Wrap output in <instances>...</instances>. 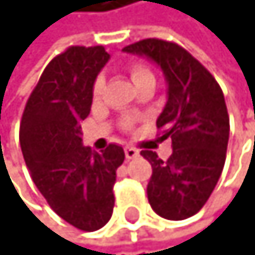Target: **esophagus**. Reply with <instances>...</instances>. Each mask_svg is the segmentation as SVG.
I'll use <instances>...</instances> for the list:
<instances>
[{
    "label": "esophagus",
    "instance_id": "esophagus-1",
    "mask_svg": "<svg viewBox=\"0 0 255 255\" xmlns=\"http://www.w3.org/2000/svg\"><path fill=\"white\" fill-rule=\"evenodd\" d=\"M125 153H126V158L128 159H134L138 156V150L134 148V147H130V145H128V147L125 148Z\"/></svg>",
    "mask_w": 255,
    "mask_h": 255
}]
</instances>
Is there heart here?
<instances>
[{
    "instance_id": "obj_1",
    "label": "heart",
    "mask_w": 255,
    "mask_h": 255,
    "mask_svg": "<svg viewBox=\"0 0 255 255\" xmlns=\"http://www.w3.org/2000/svg\"><path fill=\"white\" fill-rule=\"evenodd\" d=\"M129 73H130V78H132L134 84L142 81V80H147V78H153V73L145 65H142V63H132V65L129 67ZM104 84H105L104 78L97 76L96 81H94V86H92V94H94V97H99L100 94H102ZM123 125H125L126 129H129L130 126H132V120H125Z\"/></svg>"
}]
</instances>
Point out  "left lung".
Returning <instances> with one entry per match:
<instances>
[{
	"label": "left lung",
	"instance_id": "8db88e82",
	"mask_svg": "<svg viewBox=\"0 0 255 255\" xmlns=\"http://www.w3.org/2000/svg\"><path fill=\"white\" fill-rule=\"evenodd\" d=\"M123 51L156 62L167 83L156 128L159 140H172V155L163 161L151 150L140 151L153 167L148 203L164 219H188L209 200L225 164L230 120L224 92L192 54L171 41L147 38Z\"/></svg>",
	"mask_w": 255,
	"mask_h": 255
}]
</instances>
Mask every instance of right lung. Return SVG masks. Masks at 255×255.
I'll return each instance as SVG.
<instances>
[{"label":"right lung","instance_id":"right-lung-1","mask_svg":"<svg viewBox=\"0 0 255 255\" xmlns=\"http://www.w3.org/2000/svg\"><path fill=\"white\" fill-rule=\"evenodd\" d=\"M110 59L104 46H70L47 63L20 121V147L31 179L52 211L83 232L102 228L113 214L117 169L125 150L84 147L81 121L92 86Z\"/></svg>","mask_w":255,"mask_h":255}]
</instances>
